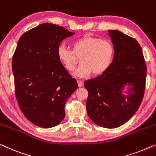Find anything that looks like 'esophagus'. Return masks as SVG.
<instances>
[{
	"label": "esophagus",
	"instance_id": "obj_1",
	"mask_svg": "<svg viewBox=\"0 0 156 156\" xmlns=\"http://www.w3.org/2000/svg\"><path fill=\"white\" fill-rule=\"evenodd\" d=\"M77 83H78V86L80 87H82V86H83V82H82V81H80V80H77Z\"/></svg>",
	"mask_w": 156,
	"mask_h": 156
}]
</instances>
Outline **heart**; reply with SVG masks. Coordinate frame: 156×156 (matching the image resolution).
Wrapping results in <instances>:
<instances>
[{"mask_svg": "<svg viewBox=\"0 0 156 156\" xmlns=\"http://www.w3.org/2000/svg\"><path fill=\"white\" fill-rule=\"evenodd\" d=\"M72 50L65 44H59L57 49V57L67 71L73 72L79 63L76 56L81 57L82 65L74 75L85 78L92 73L98 76L105 72L112 65L114 58L115 48L109 40L84 35L74 40Z\"/></svg>", "mask_w": 156, "mask_h": 156, "instance_id": "obj_1", "label": "heart"}]
</instances>
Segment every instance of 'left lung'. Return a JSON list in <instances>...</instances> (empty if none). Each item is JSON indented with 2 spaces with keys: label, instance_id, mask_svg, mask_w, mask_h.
I'll list each match as a JSON object with an SVG mask.
<instances>
[{
  "label": "left lung",
  "instance_id": "obj_1",
  "mask_svg": "<svg viewBox=\"0 0 156 156\" xmlns=\"http://www.w3.org/2000/svg\"><path fill=\"white\" fill-rule=\"evenodd\" d=\"M108 35L115 48L112 65L84 85L89 92V119L99 126L114 129L127 122L139 108L147 69L142 49L134 38L114 30H108Z\"/></svg>",
  "mask_w": 156,
  "mask_h": 156
}]
</instances>
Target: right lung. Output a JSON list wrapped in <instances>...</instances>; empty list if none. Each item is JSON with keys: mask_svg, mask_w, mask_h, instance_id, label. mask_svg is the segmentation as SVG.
I'll return each instance as SVG.
<instances>
[{"mask_svg": "<svg viewBox=\"0 0 156 156\" xmlns=\"http://www.w3.org/2000/svg\"><path fill=\"white\" fill-rule=\"evenodd\" d=\"M74 34L45 23L18 40L12 62L16 99L25 116L37 126L58 125L65 116L66 101L78 87L57 57L60 42Z\"/></svg>", "mask_w": 156, "mask_h": 156, "instance_id": "obj_1", "label": "right lung"}]
</instances>
